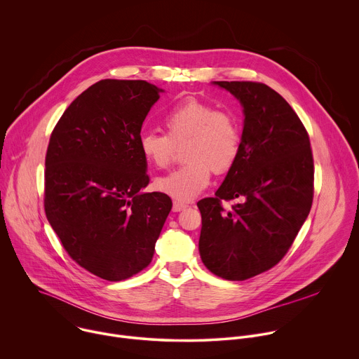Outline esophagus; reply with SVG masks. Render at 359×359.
I'll use <instances>...</instances> for the list:
<instances>
[{"label": "esophagus", "mask_w": 359, "mask_h": 359, "mask_svg": "<svg viewBox=\"0 0 359 359\" xmlns=\"http://www.w3.org/2000/svg\"><path fill=\"white\" fill-rule=\"evenodd\" d=\"M187 208H188V205L184 203V202H180V201H174V203H172V210L174 212H181V210H184Z\"/></svg>", "instance_id": "obj_1"}]
</instances>
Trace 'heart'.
Here are the masks:
<instances>
[{
    "instance_id": "heart-1",
    "label": "heart",
    "mask_w": 359,
    "mask_h": 359,
    "mask_svg": "<svg viewBox=\"0 0 359 359\" xmlns=\"http://www.w3.org/2000/svg\"><path fill=\"white\" fill-rule=\"evenodd\" d=\"M165 135L146 130L139 149L147 163L157 168L171 164L175 147L187 161L178 170L156 180V188L177 199L191 201L210 182L212 171L224 174L236 164L241 149L237 118L194 97L184 98L163 115Z\"/></svg>"
}]
</instances>
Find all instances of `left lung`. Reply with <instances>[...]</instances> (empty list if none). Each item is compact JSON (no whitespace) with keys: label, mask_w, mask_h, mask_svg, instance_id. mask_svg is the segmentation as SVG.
Wrapping results in <instances>:
<instances>
[{"label":"left lung","mask_w":359,"mask_h":359,"mask_svg":"<svg viewBox=\"0 0 359 359\" xmlns=\"http://www.w3.org/2000/svg\"><path fill=\"white\" fill-rule=\"evenodd\" d=\"M244 108L238 158L213 198L198 202L199 252L205 266L227 280H245L275 266L287 252L313 202L310 139L292 107L254 81H215ZM238 199L231 211L223 200Z\"/></svg>","instance_id":"left-lung-1"}]
</instances>
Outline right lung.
Listing matches in <instances>:
<instances>
[{"label":"right lung","instance_id":"add662e5","mask_svg":"<svg viewBox=\"0 0 359 359\" xmlns=\"http://www.w3.org/2000/svg\"><path fill=\"white\" fill-rule=\"evenodd\" d=\"M163 90L143 80H101L55 126L45 160V212L67 254L118 282L144 269L172 208L149 185L142 125Z\"/></svg>","mask_w":359,"mask_h":359}]
</instances>
